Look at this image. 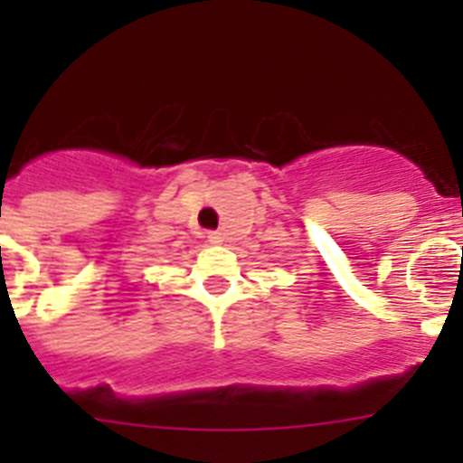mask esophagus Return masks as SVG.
I'll return each instance as SVG.
<instances>
[{"instance_id": "obj_1", "label": "esophagus", "mask_w": 463, "mask_h": 463, "mask_svg": "<svg viewBox=\"0 0 463 463\" xmlns=\"http://www.w3.org/2000/svg\"><path fill=\"white\" fill-rule=\"evenodd\" d=\"M208 241H210V244H222V241H223L222 232H217V231H210V232H208Z\"/></svg>"}]
</instances>
